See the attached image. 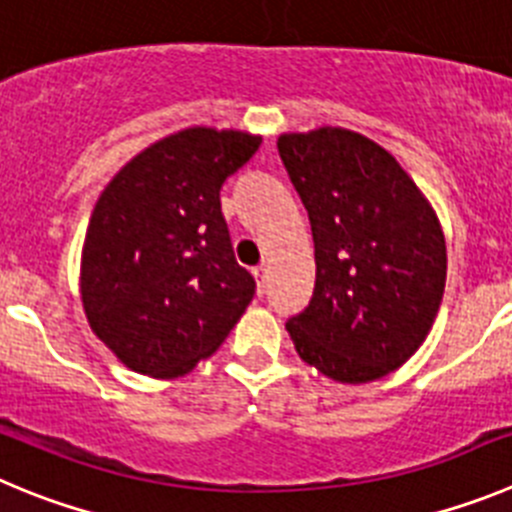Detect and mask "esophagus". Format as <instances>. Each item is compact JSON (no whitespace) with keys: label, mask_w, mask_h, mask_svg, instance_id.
<instances>
[{"label":"esophagus","mask_w":512,"mask_h":512,"mask_svg":"<svg viewBox=\"0 0 512 512\" xmlns=\"http://www.w3.org/2000/svg\"><path fill=\"white\" fill-rule=\"evenodd\" d=\"M265 265H257L255 270H252V275H255L257 278V293H262V290H265Z\"/></svg>","instance_id":"34e87169"}]
</instances>
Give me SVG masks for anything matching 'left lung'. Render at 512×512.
<instances>
[{"label":"left lung","instance_id":"8db88e82","mask_svg":"<svg viewBox=\"0 0 512 512\" xmlns=\"http://www.w3.org/2000/svg\"><path fill=\"white\" fill-rule=\"evenodd\" d=\"M278 150L316 257L311 303L285 329L298 357L329 380H380L418 352L439 313V216L398 160L359 132H283Z\"/></svg>","mask_w":512,"mask_h":512}]
</instances>
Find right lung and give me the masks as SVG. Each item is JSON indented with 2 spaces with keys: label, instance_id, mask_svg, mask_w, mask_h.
<instances>
[{
  "label": "right lung",
  "instance_id": "add662e5",
  "mask_svg": "<svg viewBox=\"0 0 512 512\" xmlns=\"http://www.w3.org/2000/svg\"><path fill=\"white\" fill-rule=\"evenodd\" d=\"M260 142L186 127L137 153L101 191L81 250V303L132 372L188 375L250 306L255 280L234 260L219 191Z\"/></svg>",
  "mask_w": 512,
  "mask_h": 512
}]
</instances>
